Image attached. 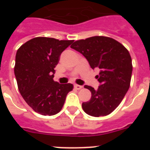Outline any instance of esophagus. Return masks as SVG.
<instances>
[{
    "label": "esophagus",
    "mask_w": 150,
    "mask_h": 150,
    "mask_svg": "<svg viewBox=\"0 0 150 150\" xmlns=\"http://www.w3.org/2000/svg\"><path fill=\"white\" fill-rule=\"evenodd\" d=\"M74 88H76V89H77V90H79V89H81V88H83V86H79V85L75 84V85H74Z\"/></svg>",
    "instance_id": "obj_1"
}]
</instances>
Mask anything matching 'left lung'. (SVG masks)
I'll use <instances>...</instances> for the list:
<instances>
[{"mask_svg":"<svg viewBox=\"0 0 150 150\" xmlns=\"http://www.w3.org/2000/svg\"><path fill=\"white\" fill-rule=\"evenodd\" d=\"M71 47L80 52L93 70H100L96 76L100 83L98 88L84 86L90 90L91 97L82 104L83 110L95 117L110 114L121 103L129 88L132 74L129 52L116 40L102 36L75 41Z\"/></svg>","mask_w":150,"mask_h":150,"instance_id":"left-lung-1","label":"left lung"}]
</instances>
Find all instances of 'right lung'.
<instances>
[{
  "label": "right lung",
  "mask_w": 150,
  "mask_h": 150,
  "mask_svg": "<svg viewBox=\"0 0 150 150\" xmlns=\"http://www.w3.org/2000/svg\"><path fill=\"white\" fill-rule=\"evenodd\" d=\"M74 40L35 38L17 50L14 74L19 92L25 102L40 114L52 116L63 107L73 89L71 83L53 80L59 57Z\"/></svg>",
  "instance_id": "1"
}]
</instances>
